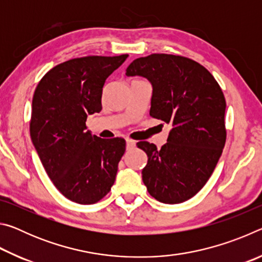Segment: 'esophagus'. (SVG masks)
Returning a JSON list of instances; mask_svg holds the SVG:
<instances>
[{
	"instance_id": "34e87169",
	"label": "esophagus",
	"mask_w": 262,
	"mask_h": 262,
	"mask_svg": "<svg viewBox=\"0 0 262 262\" xmlns=\"http://www.w3.org/2000/svg\"><path fill=\"white\" fill-rule=\"evenodd\" d=\"M126 143H127V149H133L135 147V141H133L130 139H127L126 140Z\"/></svg>"
}]
</instances>
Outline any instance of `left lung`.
Segmentation results:
<instances>
[{
	"label": "left lung",
	"mask_w": 262,
	"mask_h": 262,
	"mask_svg": "<svg viewBox=\"0 0 262 262\" xmlns=\"http://www.w3.org/2000/svg\"><path fill=\"white\" fill-rule=\"evenodd\" d=\"M126 75L151 83L150 115L171 126L161 149L147 141L137 142L148 156L142 180L159 202L188 200L210 178L227 140L222 89L203 66L180 55L139 57L128 66Z\"/></svg>",
	"instance_id": "obj_1"
}]
</instances>
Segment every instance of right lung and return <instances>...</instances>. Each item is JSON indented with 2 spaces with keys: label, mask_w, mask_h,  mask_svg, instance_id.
<instances>
[{
  "label": "right lung",
  "mask_w": 262,
  "mask_h": 262,
  "mask_svg": "<svg viewBox=\"0 0 262 262\" xmlns=\"http://www.w3.org/2000/svg\"><path fill=\"white\" fill-rule=\"evenodd\" d=\"M127 57L72 59L52 68L35 88L31 140L55 187L79 205L98 202L110 192L125 154V140L92 135L85 121L101 111L106 78Z\"/></svg>",
  "instance_id": "obj_1"
}]
</instances>
